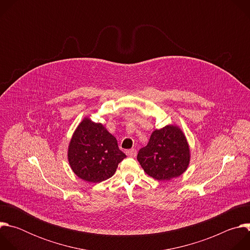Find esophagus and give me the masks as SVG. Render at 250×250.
<instances>
[{
    "label": "esophagus",
    "mask_w": 250,
    "mask_h": 250,
    "mask_svg": "<svg viewBox=\"0 0 250 250\" xmlns=\"http://www.w3.org/2000/svg\"><path fill=\"white\" fill-rule=\"evenodd\" d=\"M125 154H126L127 156H130V157H135V155H136V149H134V148L127 149V150L125 151Z\"/></svg>",
    "instance_id": "obj_1"
}]
</instances>
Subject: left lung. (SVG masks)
<instances>
[{
  "label": "left lung",
  "mask_w": 250,
  "mask_h": 250,
  "mask_svg": "<svg viewBox=\"0 0 250 250\" xmlns=\"http://www.w3.org/2000/svg\"><path fill=\"white\" fill-rule=\"evenodd\" d=\"M190 159V146L185 133L175 125L155 129L147 146L137 153V161L142 169L158 181H169L182 175Z\"/></svg>",
  "instance_id": "8db88e82"
}]
</instances>
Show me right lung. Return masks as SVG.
Here are the masks:
<instances>
[{
    "label": "right lung",
    "instance_id": "add662e5",
    "mask_svg": "<svg viewBox=\"0 0 250 250\" xmlns=\"http://www.w3.org/2000/svg\"><path fill=\"white\" fill-rule=\"evenodd\" d=\"M67 157L71 169L80 179L100 183L115 174L125 154L103 124L86 117L70 139Z\"/></svg>",
    "mask_w": 250,
    "mask_h": 250
}]
</instances>
